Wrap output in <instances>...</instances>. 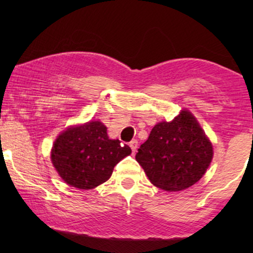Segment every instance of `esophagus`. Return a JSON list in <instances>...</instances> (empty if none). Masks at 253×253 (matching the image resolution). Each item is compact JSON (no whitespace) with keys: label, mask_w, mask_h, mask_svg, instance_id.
<instances>
[{"label":"esophagus","mask_w":253,"mask_h":253,"mask_svg":"<svg viewBox=\"0 0 253 253\" xmlns=\"http://www.w3.org/2000/svg\"><path fill=\"white\" fill-rule=\"evenodd\" d=\"M129 147H130V150H132V152L133 153H135V151H136V149H138V140H132L129 143Z\"/></svg>","instance_id":"obj_1"}]
</instances>
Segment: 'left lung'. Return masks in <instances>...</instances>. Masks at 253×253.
I'll return each instance as SVG.
<instances>
[{
  "instance_id": "8db88e82",
  "label": "left lung",
  "mask_w": 253,
  "mask_h": 253,
  "mask_svg": "<svg viewBox=\"0 0 253 253\" xmlns=\"http://www.w3.org/2000/svg\"><path fill=\"white\" fill-rule=\"evenodd\" d=\"M213 158V146L187 109L170 123L162 121L138 149L135 159L156 187L179 191L195 184Z\"/></svg>"
}]
</instances>
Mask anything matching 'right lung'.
<instances>
[{"instance_id": "add662e5", "label": "right lung", "mask_w": 253, "mask_h": 253, "mask_svg": "<svg viewBox=\"0 0 253 253\" xmlns=\"http://www.w3.org/2000/svg\"><path fill=\"white\" fill-rule=\"evenodd\" d=\"M132 150L112 140L100 121L69 127L58 135L51 161L63 181L78 189H94L112 176L113 169Z\"/></svg>"}]
</instances>
